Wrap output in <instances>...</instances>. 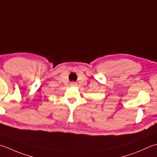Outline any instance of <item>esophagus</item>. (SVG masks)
I'll use <instances>...</instances> for the list:
<instances>
[{
	"mask_svg": "<svg viewBox=\"0 0 157 157\" xmlns=\"http://www.w3.org/2000/svg\"><path fill=\"white\" fill-rule=\"evenodd\" d=\"M71 85H75V83H72Z\"/></svg>",
	"mask_w": 157,
	"mask_h": 157,
	"instance_id": "1",
	"label": "esophagus"
}]
</instances>
